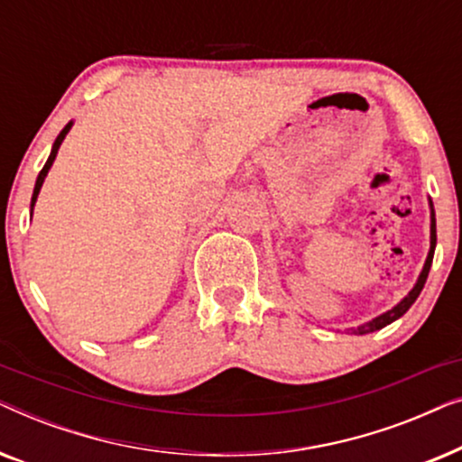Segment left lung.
<instances>
[{
	"mask_svg": "<svg viewBox=\"0 0 462 462\" xmlns=\"http://www.w3.org/2000/svg\"><path fill=\"white\" fill-rule=\"evenodd\" d=\"M429 208H431V245H429V254L425 258V264H422V271L419 275V280H416V283L412 286V290L403 296V299L397 302L395 307H391L389 311H384L381 315H376V318H372L370 321H364V324H359L356 328H346V332L351 334H370V332H376L381 330V328L393 324L395 319H400L403 313L408 311L410 307L414 305V300L419 299V294L422 292V288H425V282L429 277V269H431V263H433V252H435V244H438V233H435V210H433V201L429 199Z\"/></svg>",
	"mask_w": 462,
	"mask_h": 462,
	"instance_id": "1",
	"label": "left lung"
}]
</instances>
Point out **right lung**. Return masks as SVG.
<instances>
[{"instance_id": "add662e5", "label": "right lung", "mask_w": 462, "mask_h": 462, "mask_svg": "<svg viewBox=\"0 0 462 462\" xmlns=\"http://www.w3.org/2000/svg\"><path fill=\"white\" fill-rule=\"evenodd\" d=\"M71 128H73V122H69V124L65 125V128L60 130V134L56 136V141H54V144H52V151H50V157H48L46 166L42 168L40 176H37V180H35V189H33V198H31V217H33V208H35L37 195H40V191H42V185H43V180H46V176H48V170L52 168V163H54V160H56V153H59L60 144H62V141H65V136L69 134V130H71Z\"/></svg>"}]
</instances>
